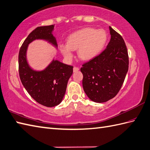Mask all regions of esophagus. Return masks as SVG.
<instances>
[{"label":"esophagus","mask_w":150,"mask_h":150,"mask_svg":"<svg viewBox=\"0 0 150 150\" xmlns=\"http://www.w3.org/2000/svg\"><path fill=\"white\" fill-rule=\"evenodd\" d=\"M79 71V68L78 67H74V68H73V71L74 72H77Z\"/></svg>","instance_id":"obj_1"}]
</instances>
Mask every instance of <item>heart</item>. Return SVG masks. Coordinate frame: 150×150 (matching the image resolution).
I'll return each mask as SVG.
<instances>
[{"label":"heart","instance_id":"obj_1","mask_svg":"<svg viewBox=\"0 0 150 150\" xmlns=\"http://www.w3.org/2000/svg\"><path fill=\"white\" fill-rule=\"evenodd\" d=\"M107 40L105 30L85 28L70 35L67 40V44L59 45V50L69 61L74 56L72 51L76 50H78V56L81 60L89 61L102 52Z\"/></svg>","mask_w":150,"mask_h":150}]
</instances>
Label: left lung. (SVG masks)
I'll use <instances>...</instances> for the list:
<instances>
[{"label": "left lung", "mask_w": 150, "mask_h": 150, "mask_svg": "<svg viewBox=\"0 0 150 150\" xmlns=\"http://www.w3.org/2000/svg\"><path fill=\"white\" fill-rule=\"evenodd\" d=\"M111 38L100 54L82 65L83 87L88 98L104 103L117 94L128 71L127 48L122 36L109 27Z\"/></svg>", "instance_id": "obj_1"}]
</instances>
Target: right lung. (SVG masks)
I'll return each instance as SVG.
<instances>
[{
  "label": "right lung",
  "mask_w": 150,
  "mask_h": 150,
  "mask_svg": "<svg viewBox=\"0 0 150 150\" xmlns=\"http://www.w3.org/2000/svg\"><path fill=\"white\" fill-rule=\"evenodd\" d=\"M54 28L51 25L33 30L22 44L18 54L19 75L23 86L36 102L47 107L57 106L62 101L73 67L54 58L44 69L35 70L28 62L27 51L29 44L36 40L47 42L58 49L52 34Z\"/></svg>",
  "instance_id": "obj_1"
}]
</instances>
